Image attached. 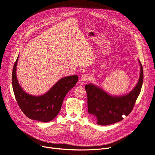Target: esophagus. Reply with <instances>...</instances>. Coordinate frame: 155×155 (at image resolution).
I'll return each mask as SVG.
<instances>
[{
    "instance_id": "esophagus-1",
    "label": "esophagus",
    "mask_w": 155,
    "mask_h": 155,
    "mask_svg": "<svg viewBox=\"0 0 155 155\" xmlns=\"http://www.w3.org/2000/svg\"><path fill=\"white\" fill-rule=\"evenodd\" d=\"M90 78V77L88 74H84V75H82L81 77V80L82 81H87L89 80Z\"/></svg>"
}]
</instances>
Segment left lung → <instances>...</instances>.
Wrapping results in <instances>:
<instances>
[{"mask_svg":"<svg viewBox=\"0 0 155 155\" xmlns=\"http://www.w3.org/2000/svg\"><path fill=\"white\" fill-rule=\"evenodd\" d=\"M140 64L139 80L134 89L129 94L112 96L101 88L88 84L85 86L88 98V110L91 120L101 125L118 122L132 112L141 91L143 81V70Z\"/></svg>","mask_w":155,"mask_h":155,"instance_id":"left-lung-1","label":"left lung"}]
</instances>
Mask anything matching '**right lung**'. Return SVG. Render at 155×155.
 <instances>
[{
  "label": "right lung",
  "mask_w": 155,
  "mask_h": 155,
  "mask_svg": "<svg viewBox=\"0 0 155 155\" xmlns=\"http://www.w3.org/2000/svg\"><path fill=\"white\" fill-rule=\"evenodd\" d=\"M18 58L12 70V87L20 108L31 119L43 122L51 121L59 112L67 93L76 85L78 76L64 77L44 95L31 96L25 93L18 82L16 75Z\"/></svg>",
  "instance_id": "1"
}]
</instances>
